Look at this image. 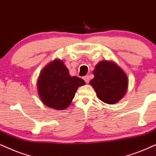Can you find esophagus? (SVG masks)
I'll return each instance as SVG.
<instances>
[{
	"label": "esophagus",
	"mask_w": 156,
	"mask_h": 156,
	"mask_svg": "<svg viewBox=\"0 0 156 156\" xmlns=\"http://www.w3.org/2000/svg\"><path fill=\"white\" fill-rule=\"evenodd\" d=\"M83 79H84L85 81H86V83H88V82H89V80H90V78H89V76H86L84 77Z\"/></svg>",
	"instance_id": "1"
}]
</instances>
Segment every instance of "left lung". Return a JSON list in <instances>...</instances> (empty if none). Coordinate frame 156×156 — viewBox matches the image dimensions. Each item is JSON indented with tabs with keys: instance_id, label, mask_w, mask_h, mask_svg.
<instances>
[{
	"instance_id": "1",
	"label": "left lung",
	"mask_w": 156,
	"mask_h": 156,
	"mask_svg": "<svg viewBox=\"0 0 156 156\" xmlns=\"http://www.w3.org/2000/svg\"><path fill=\"white\" fill-rule=\"evenodd\" d=\"M93 73L94 78L89 83L101 101L106 104H114L125 95L128 86L127 76L114 62L100 61Z\"/></svg>"
}]
</instances>
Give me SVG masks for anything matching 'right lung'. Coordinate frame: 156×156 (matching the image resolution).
Returning a JSON list of instances; mask_svg holds the SVG:
<instances>
[{"label":"right lung","mask_w":156,"mask_h":156,"mask_svg":"<svg viewBox=\"0 0 156 156\" xmlns=\"http://www.w3.org/2000/svg\"><path fill=\"white\" fill-rule=\"evenodd\" d=\"M86 83L77 76H70L61 60H53L42 69L37 80V90L45 106L63 110L71 104L79 86Z\"/></svg>","instance_id":"add662e5"}]
</instances>
